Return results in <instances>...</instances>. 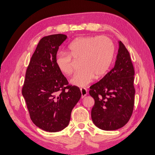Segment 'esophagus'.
I'll list each match as a JSON object with an SVG mask.
<instances>
[{
	"mask_svg": "<svg viewBox=\"0 0 155 155\" xmlns=\"http://www.w3.org/2000/svg\"><path fill=\"white\" fill-rule=\"evenodd\" d=\"M81 94H82V98H84L87 95V89L86 88H84V87L81 88Z\"/></svg>",
	"mask_w": 155,
	"mask_h": 155,
	"instance_id": "1",
	"label": "esophagus"
}]
</instances>
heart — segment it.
Returning <instances> with one entry per match:
<instances>
[{"label":"heart","instance_id":"1","mask_svg":"<svg viewBox=\"0 0 155 155\" xmlns=\"http://www.w3.org/2000/svg\"><path fill=\"white\" fill-rule=\"evenodd\" d=\"M68 52L57 53L55 63L60 71L69 75L74 71V60H79L82 67L71 78L74 86L85 87L94 77L99 78L110 68L114 55L113 41L105 36L80 37L68 46Z\"/></svg>","mask_w":155,"mask_h":155}]
</instances>
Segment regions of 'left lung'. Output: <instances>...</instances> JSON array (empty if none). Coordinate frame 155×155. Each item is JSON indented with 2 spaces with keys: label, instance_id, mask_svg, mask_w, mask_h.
Returning <instances> with one entry per match:
<instances>
[{
  "label": "left lung",
  "instance_id": "1",
  "mask_svg": "<svg viewBox=\"0 0 155 155\" xmlns=\"http://www.w3.org/2000/svg\"><path fill=\"white\" fill-rule=\"evenodd\" d=\"M118 44L114 68L92 85L89 91L94 100L92 120L97 127L105 131L124 126L130 119L134 107V68L127 49L121 41Z\"/></svg>",
  "mask_w": 155,
  "mask_h": 155
}]
</instances>
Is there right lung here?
<instances>
[{"instance_id":"add662e5","label":"right lung","mask_w":155,"mask_h":155,"mask_svg":"<svg viewBox=\"0 0 155 155\" xmlns=\"http://www.w3.org/2000/svg\"><path fill=\"white\" fill-rule=\"evenodd\" d=\"M66 35L44 37L28 66L22 94L35 126L48 132L61 131L70 121L72 109L81 97L80 89L68 82L55 63Z\"/></svg>"}]
</instances>
